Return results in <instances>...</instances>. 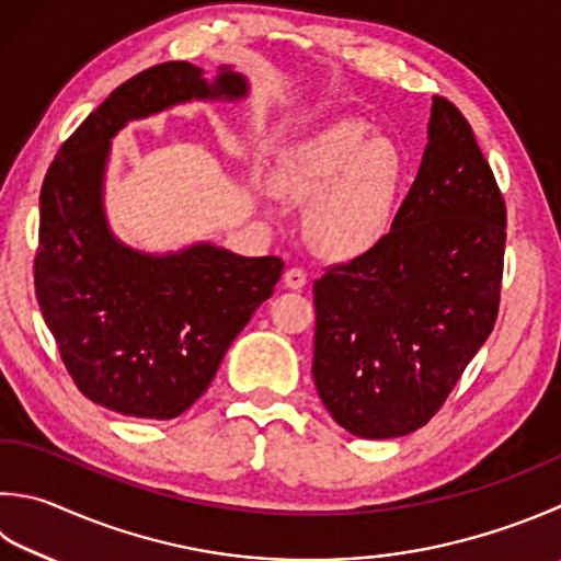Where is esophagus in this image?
Instances as JSON below:
<instances>
[{
	"label": "esophagus",
	"instance_id": "34e87169",
	"mask_svg": "<svg viewBox=\"0 0 561 561\" xmlns=\"http://www.w3.org/2000/svg\"><path fill=\"white\" fill-rule=\"evenodd\" d=\"M283 280H285V288L302 290L305 285H308V273H305L302 268H288V271H285Z\"/></svg>",
	"mask_w": 561,
	"mask_h": 561
}]
</instances>
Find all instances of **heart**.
Segmentation results:
<instances>
[{
	"label": "heart",
	"instance_id": "b5f03b06",
	"mask_svg": "<svg viewBox=\"0 0 561 561\" xmlns=\"http://www.w3.org/2000/svg\"><path fill=\"white\" fill-rule=\"evenodd\" d=\"M400 173L393 141L371 136L364 122L342 119L290 146L273 187L295 203H310L308 231L317 247L352 259L383 239Z\"/></svg>",
	"mask_w": 561,
	"mask_h": 561
}]
</instances>
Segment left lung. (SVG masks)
Masks as SVG:
<instances>
[{
    "instance_id": "1",
    "label": "left lung",
    "mask_w": 561,
    "mask_h": 561,
    "mask_svg": "<svg viewBox=\"0 0 561 561\" xmlns=\"http://www.w3.org/2000/svg\"><path fill=\"white\" fill-rule=\"evenodd\" d=\"M505 203L469 122L432 98L388 234L314 280L312 378L336 425L403 437L435 415L499 317Z\"/></svg>"
}]
</instances>
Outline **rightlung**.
<instances>
[{"label": "right lung", "mask_w": 561, "mask_h": 561, "mask_svg": "<svg viewBox=\"0 0 561 561\" xmlns=\"http://www.w3.org/2000/svg\"><path fill=\"white\" fill-rule=\"evenodd\" d=\"M249 80L185 60L119 84L60 146L41 187L36 298L62 364L92 403L173 420L213 383L229 344L268 300L278 256H239L213 241L151 253L114 234L104 213L112 139L129 122L187 102H241Z\"/></svg>", "instance_id": "1"}]
</instances>
